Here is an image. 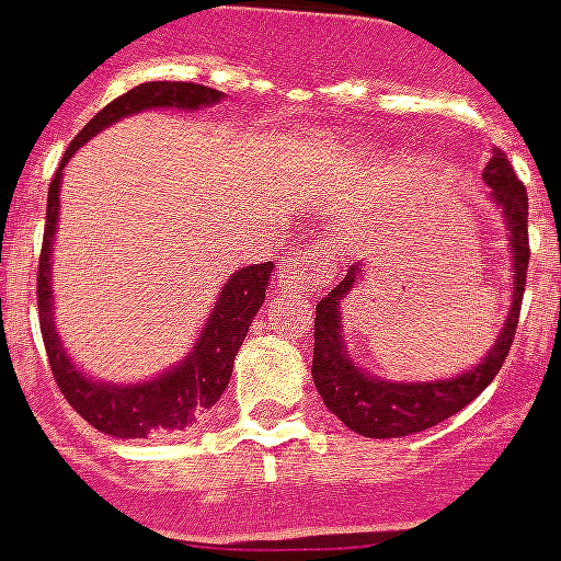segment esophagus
I'll use <instances>...</instances> for the list:
<instances>
[{
	"mask_svg": "<svg viewBox=\"0 0 561 561\" xmlns=\"http://www.w3.org/2000/svg\"><path fill=\"white\" fill-rule=\"evenodd\" d=\"M334 275L331 247L325 241H311L297 257L280 266V284L289 291H317L323 289L325 280Z\"/></svg>",
	"mask_w": 561,
	"mask_h": 561,
	"instance_id": "obj_1",
	"label": "esophagus"
}]
</instances>
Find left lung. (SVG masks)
<instances>
[{
	"instance_id": "obj_1",
	"label": "left lung",
	"mask_w": 561,
	"mask_h": 561,
	"mask_svg": "<svg viewBox=\"0 0 561 561\" xmlns=\"http://www.w3.org/2000/svg\"><path fill=\"white\" fill-rule=\"evenodd\" d=\"M483 180L492 187L503 219L512 230L514 247V304L512 314L500 331V340L478 368L458 379L427 381V385H396L381 381L376 376L362 374L351 362L348 351L342 345L340 331V300L356 286L362 266H351L340 286L329 291L317 304L314 317V359H311V379L323 396L325 408L336 415L354 433L365 438H401L421 430H430L449 415L460 413L466 404H472L503 368L505 356L512 351L517 334L519 309H523L525 277H528V191L517 180L514 165L503 151H494L483 171Z\"/></svg>"
}]
</instances>
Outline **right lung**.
<instances>
[{
  "mask_svg": "<svg viewBox=\"0 0 561 561\" xmlns=\"http://www.w3.org/2000/svg\"><path fill=\"white\" fill-rule=\"evenodd\" d=\"M221 92L210 87L187 81H148L140 87L128 89L126 95L114 98L108 106L81 128L76 140L64 151V162L72 157L78 146L106 128L108 123L121 121L126 114L142 112L153 106H176V108H199L207 103H216ZM61 168L49 182L47 193V225H44L42 255H38V325H42L44 348H47L49 370L56 376L58 390L69 401L83 421L101 433L114 438H146V435L180 433L191 427L205 410H210L221 399L225 388L230 385L232 362L238 348L255 320L257 309L264 304L266 284H270L272 261L266 264H252L247 270L236 272L227 280L221 291L216 311L207 320L205 334L196 342V351L187 356L182 365L162 374L160 379L134 385V388H108L89 381L76 365L64 356L61 342H58L56 325H53V289H49V250H53V236H56L58 221V187H61Z\"/></svg>",
  "mask_w": 561,
  "mask_h": 561,
  "instance_id": "1",
  "label": "right lung"
}]
</instances>
